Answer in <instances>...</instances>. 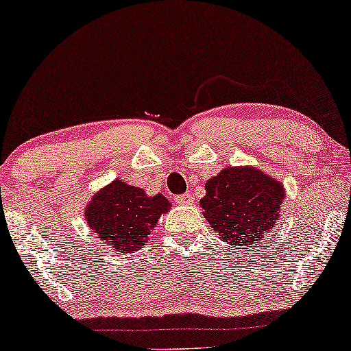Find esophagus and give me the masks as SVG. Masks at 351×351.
I'll return each instance as SVG.
<instances>
[{"instance_id": "34e87169", "label": "esophagus", "mask_w": 351, "mask_h": 351, "mask_svg": "<svg viewBox=\"0 0 351 351\" xmlns=\"http://www.w3.org/2000/svg\"><path fill=\"white\" fill-rule=\"evenodd\" d=\"M176 201L179 204H190L191 203V195L190 193L179 195V196H176Z\"/></svg>"}]
</instances>
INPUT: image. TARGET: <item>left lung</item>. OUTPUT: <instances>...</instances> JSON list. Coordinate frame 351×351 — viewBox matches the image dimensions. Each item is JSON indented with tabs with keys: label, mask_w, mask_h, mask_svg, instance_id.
<instances>
[{
	"label": "left lung",
	"mask_w": 351,
	"mask_h": 351,
	"mask_svg": "<svg viewBox=\"0 0 351 351\" xmlns=\"http://www.w3.org/2000/svg\"><path fill=\"white\" fill-rule=\"evenodd\" d=\"M199 201L215 233L232 246H256L278 220L285 189L256 167H225Z\"/></svg>",
	"instance_id": "left-lung-1"
}]
</instances>
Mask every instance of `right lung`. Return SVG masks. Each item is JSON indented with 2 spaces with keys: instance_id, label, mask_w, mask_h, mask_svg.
I'll list each match as a JSON object with an SVG mask.
<instances>
[{
  "instance_id": "obj_1",
  "label": "right lung",
  "mask_w": 351,
  "mask_h": 351,
  "mask_svg": "<svg viewBox=\"0 0 351 351\" xmlns=\"http://www.w3.org/2000/svg\"><path fill=\"white\" fill-rule=\"evenodd\" d=\"M169 208L161 193L147 196L138 186L114 180L94 196L84 214L102 244L112 243L119 252H126L148 241L150 230Z\"/></svg>"
}]
</instances>
